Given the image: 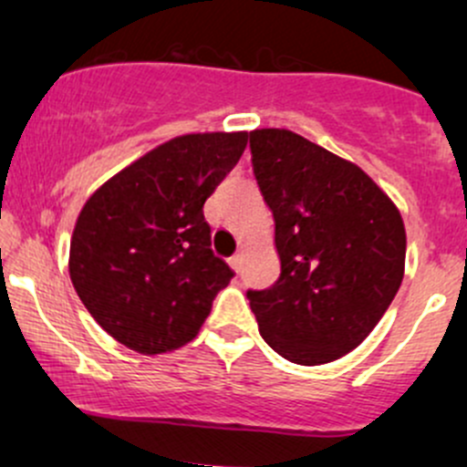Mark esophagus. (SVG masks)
Listing matches in <instances>:
<instances>
[{"mask_svg":"<svg viewBox=\"0 0 467 467\" xmlns=\"http://www.w3.org/2000/svg\"><path fill=\"white\" fill-rule=\"evenodd\" d=\"M228 264H230V268L234 270V273H239V270H242V264H244V257L242 254H233V257L228 259Z\"/></svg>","mask_w":467,"mask_h":467,"instance_id":"34e87169","label":"esophagus"}]
</instances>
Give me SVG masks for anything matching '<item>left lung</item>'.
Instances as JSON below:
<instances>
[{"label": "left lung", "instance_id": "left-lung-1", "mask_svg": "<svg viewBox=\"0 0 467 467\" xmlns=\"http://www.w3.org/2000/svg\"><path fill=\"white\" fill-rule=\"evenodd\" d=\"M250 150L281 261L273 288L248 290L261 337L299 366L335 361L370 335L401 285V213L357 163L285 128L253 130Z\"/></svg>", "mask_w": 467, "mask_h": 467}]
</instances>
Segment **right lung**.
I'll use <instances>...</instances> for the list:
<instances>
[{"mask_svg": "<svg viewBox=\"0 0 467 467\" xmlns=\"http://www.w3.org/2000/svg\"><path fill=\"white\" fill-rule=\"evenodd\" d=\"M248 132H191L152 148L90 194L70 239V281L106 332L161 355L199 332L233 270L210 250L203 203Z\"/></svg>", "mask_w": 467, "mask_h": 467, "instance_id": "add662e5", "label": "right lung"}]
</instances>
